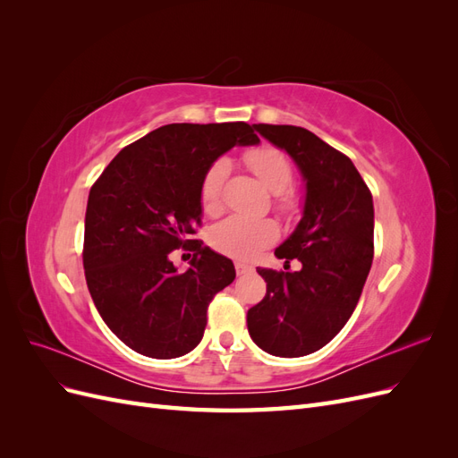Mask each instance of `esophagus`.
I'll return each instance as SVG.
<instances>
[{
	"label": "esophagus",
	"mask_w": 458,
	"mask_h": 458,
	"mask_svg": "<svg viewBox=\"0 0 458 458\" xmlns=\"http://www.w3.org/2000/svg\"><path fill=\"white\" fill-rule=\"evenodd\" d=\"M234 269H237V275H246L252 271V266H248V263H244V261H237L234 263Z\"/></svg>",
	"instance_id": "esophagus-1"
}]
</instances>
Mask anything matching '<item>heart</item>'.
I'll return each instance as SVG.
<instances>
[{"instance_id": "obj_1", "label": "heart", "mask_w": 458, "mask_h": 458, "mask_svg": "<svg viewBox=\"0 0 458 458\" xmlns=\"http://www.w3.org/2000/svg\"><path fill=\"white\" fill-rule=\"evenodd\" d=\"M248 168L254 172L259 182L276 195V206L288 212L293 200L286 191L293 185L294 172L284 152L275 147H259L246 155ZM229 175V160H216L202 177L200 183V202L206 214L219 212L224 202V185ZM279 229L271 219H248L241 216H231L210 229V244L217 252L250 259L258 256L263 248L275 242Z\"/></svg>"}]
</instances>
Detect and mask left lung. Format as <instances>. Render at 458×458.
<instances>
[{
    "label": "left lung",
    "mask_w": 458,
    "mask_h": 458,
    "mask_svg": "<svg viewBox=\"0 0 458 458\" xmlns=\"http://www.w3.org/2000/svg\"><path fill=\"white\" fill-rule=\"evenodd\" d=\"M294 160L306 183L301 219L276 248L286 271L256 267L267 283L246 323L258 348L276 357L321 350L348 323L363 293L374 254L372 195L353 162L298 126L254 123ZM298 259L301 269L289 271Z\"/></svg>",
    "instance_id": "obj_1"
}]
</instances>
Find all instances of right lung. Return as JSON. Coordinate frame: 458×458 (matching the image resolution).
<instances>
[{"instance_id":"add662e5","label":"right lung","mask_w":458,"mask_h":458,"mask_svg":"<svg viewBox=\"0 0 458 458\" xmlns=\"http://www.w3.org/2000/svg\"><path fill=\"white\" fill-rule=\"evenodd\" d=\"M258 143L244 122L168 123L122 148L91 187L88 288L106 327L133 352L174 359L200 344L208 303L237 275L229 258L189 241L202 221L200 183L227 150ZM187 243L196 254L179 272L169 252Z\"/></svg>"}]
</instances>
